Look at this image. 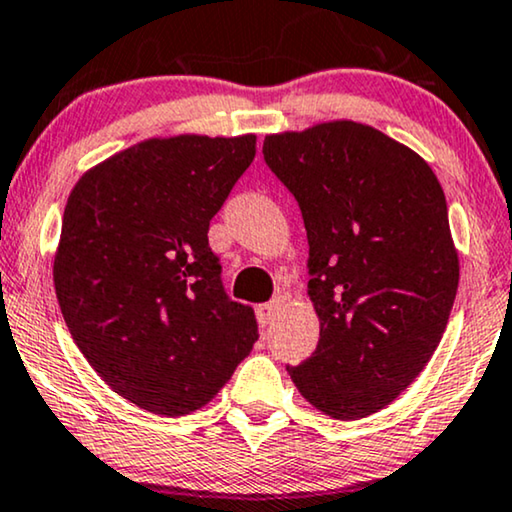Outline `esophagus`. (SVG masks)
Listing matches in <instances>:
<instances>
[{
	"instance_id": "34e87169",
	"label": "esophagus",
	"mask_w": 512,
	"mask_h": 512,
	"mask_svg": "<svg viewBox=\"0 0 512 512\" xmlns=\"http://www.w3.org/2000/svg\"><path fill=\"white\" fill-rule=\"evenodd\" d=\"M282 305H284L282 298H272V301H268V303H258L256 305L258 322H261L263 327H265V324H270L272 320H275V315L282 310Z\"/></svg>"
}]
</instances>
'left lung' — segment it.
I'll return each instance as SVG.
<instances>
[{
    "label": "left lung",
    "mask_w": 512,
    "mask_h": 512,
    "mask_svg": "<svg viewBox=\"0 0 512 512\" xmlns=\"http://www.w3.org/2000/svg\"><path fill=\"white\" fill-rule=\"evenodd\" d=\"M263 159L301 207L320 317L291 381L331 418L376 414L433 357L459 289L442 185L407 145L345 119L265 136Z\"/></svg>",
    "instance_id": "8db88e82"
}]
</instances>
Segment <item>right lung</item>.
Returning <instances> with one entry per match:
<instances>
[{
	"mask_svg": "<svg viewBox=\"0 0 512 512\" xmlns=\"http://www.w3.org/2000/svg\"><path fill=\"white\" fill-rule=\"evenodd\" d=\"M254 157L251 134L150 138L86 171L65 204L63 320L96 374L152 414L204 407L258 341L207 237Z\"/></svg>",
	"mask_w": 512,
	"mask_h": 512,
	"instance_id": "right-lung-1",
	"label": "right lung"
}]
</instances>
